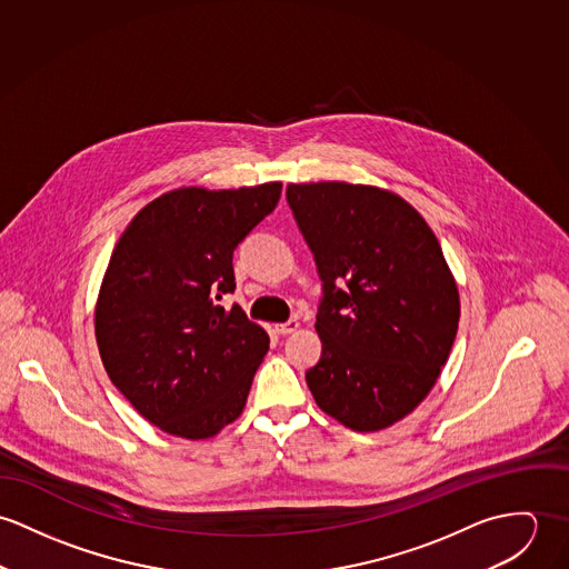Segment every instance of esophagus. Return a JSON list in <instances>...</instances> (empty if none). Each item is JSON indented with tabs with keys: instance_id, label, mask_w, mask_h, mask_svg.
<instances>
[{
	"instance_id": "34e87169",
	"label": "esophagus",
	"mask_w": 569,
	"mask_h": 569,
	"mask_svg": "<svg viewBox=\"0 0 569 569\" xmlns=\"http://www.w3.org/2000/svg\"><path fill=\"white\" fill-rule=\"evenodd\" d=\"M297 329H299V320H297V318H290V320H286V322H279V325H274V331H277V333H281V336L295 333Z\"/></svg>"
}]
</instances>
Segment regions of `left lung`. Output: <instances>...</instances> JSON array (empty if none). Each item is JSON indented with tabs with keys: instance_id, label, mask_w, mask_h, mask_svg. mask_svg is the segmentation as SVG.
<instances>
[{
	"instance_id": "obj_1",
	"label": "left lung",
	"mask_w": 569,
	"mask_h": 569,
	"mask_svg": "<svg viewBox=\"0 0 569 569\" xmlns=\"http://www.w3.org/2000/svg\"><path fill=\"white\" fill-rule=\"evenodd\" d=\"M322 281L316 403L356 432L410 415L432 390L458 329V288L421 213L397 193L338 181L288 186Z\"/></svg>"
}]
</instances>
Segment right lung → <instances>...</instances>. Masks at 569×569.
<instances>
[{"instance_id": "1", "label": "right lung", "mask_w": 569, "mask_h": 569, "mask_svg": "<svg viewBox=\"0 0 569 569\" xmlns=\"http://www.w3.org/2000/svg\"><path fill=\"white\" fill-rule=\"evenodd\" d=\"M281 183L186 188L146 204L116 244L96 306V338L116 388L152 426L209 439L247 403L268 333L240 306L233 251L272 213Z\"/></svg>"}]
</instances>
